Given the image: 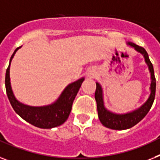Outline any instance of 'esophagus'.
Wrapping results in <instances>:
<instances>
[{"label":"esophagus","mask_w":160,"mask_h":160,"mask_svg":"<svg viewBox=\"0 0 160 160\" xmlns=\"http://www.w3.org/2000/svg\"><path fill=\"white\" fill-rule=\"evenodd\" d=\"M88 75H89L90 77H94V76H95V74H94V73H93V72H90V73Z\"/></svg>","instance_id":"34e87169"}]
</instances>
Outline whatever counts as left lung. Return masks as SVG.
<instances>
[{"mask_svg": "<svg viewBox=\"0 0 160 160\" xmlns=\"http://www.w3.org/2000/svg\"><path fill=\"white\" fill-rule=\"evenodd\" d=\"M129 47L135 49V51L143 55L145 62L148 66L149 72L150 73V96L146 102L143 103L139 108L134 109L132 111L125 113H116L107 109L104 101V93L103 88L98 82H96V90L95 93L96 105H97V112H98L99 119L103 125L108 128L113 130H125L132 128L137 124L141 120L145 118L148 113L149 110L154 102L155 96V89H156V81L154 78V72L153 65L149 59V55L143 47H139L132 42H127Z\"/></svg>", "mask_w": 160, "mask_h": 160, "instance_id": "8db88e82", "label": "left lung"}]
</instances>
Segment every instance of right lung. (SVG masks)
<instances>
[{"instance_id":"right-lung-1","label":"right lung","mask_w":160,"mask_h":160,"mask_svg":"<svg viewBox=\"0 0 160 160\" xmlns=\"http://www.w3.org/2000/svg\"><path fill=\"white\" fill-rule=\"evenodd\" d=\"M18 48L14 51L10 59V64L6 69V89L7 96L13 109L17 114L30 124L43 129H49L60 126L68 119L72 109V105L75 96H77L85 78L82 77L69 83L61 92V94L50 105L42 106H31L25 105L17 100L11 88L10 68L12 59L14 58Z\"/></svg>"}]
</instances>
